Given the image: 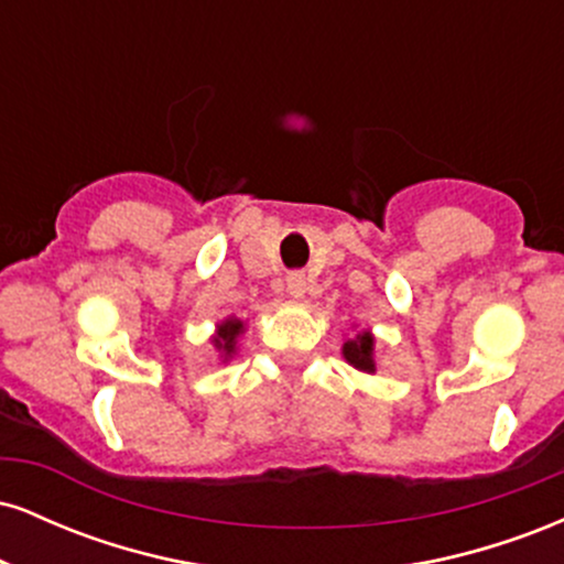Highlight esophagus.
<instances>
[{
  "instance_id": "esophagus-1",
  "label": "esophagus",
  "mask_w": 564,
  "mask_h": 564,
  "mask_svg": "<svg viewBox=\"0 0 564 564\" xmlns=\"http://www.w3.org/2000/svg\"><path fill=\"white\" fill-rule=\"evenodd\" d=\"M286 289L294 300H302V296L307 294V278H304L302 273H291L286 278Z\"/></svg>"
}]
</instances>
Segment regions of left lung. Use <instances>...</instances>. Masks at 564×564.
<instances>
[{
    "label": "left lung",
    "instance_id": "1",
    "mask_svg": "<svg viewBox=\"0 0 564 564\" xmlns=\"http://www.w3.org/2000/svg\"><path fill=\"white\" fill-rule=\"evenodd\" d=\"M341 358H345L352 368H358V371L377 373V339H373L371 328L355 332V336L345 339V345H341Z\"/></svg>",
    "mask_w": 564,
    "mask_h": 564
}]
</instances>
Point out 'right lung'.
<instances>
[{
  "mask_svg": "<svg viewBox=\"0 0 564 564\" xmlns=\"http://www.w3.org/2000/svg\"><path fill=\"white\" fill-rule=\"evenodd\" d=\"M243 332H246V321L236 318V315H228V318L217 323L215 334H212V345H215L223 364H228V360H232V355L238 352V339H241Z\"/></svg>",
  "mask_w": 564,
  "mask_h": 564,
  "instance_id": "add662e5",
  "label": "right lung"
}]
</instances>
